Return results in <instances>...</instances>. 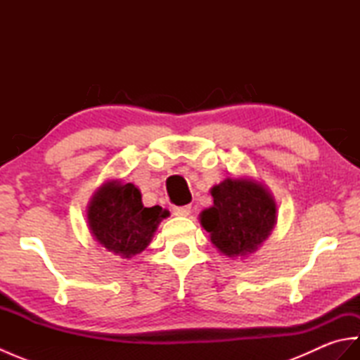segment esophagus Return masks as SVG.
<instances>
[{"instance_id": "34e87169", "label": "esophagus", "mask_w": 360, "mask_h": 360, "mask_svg": "<svg viewBox=\"0 0 360 360\" xmlns=\"http://www.w3.org/2000/svg\"><path fill=\"white\" fill-rule=\"evenodd\" d=\"M190 209H192V207H190L188 204L187 205H173L172 213L176 217H187L190 213Z\"/></svg>"}]
</instances>
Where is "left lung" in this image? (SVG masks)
<instances>
[{"mask_svg":"<svg viewBox=\"0 0 360 360\" xmlns=\"http://www.w3.org/2000/svg\"><path fill=\"white\" fill-rule=\"evenodd\" d=\"M213 205L202 210L201 224L227 257H248L262 246L277 223V204L264 186L227 178L212 188Z\"/></svg>","mask_w":360,"mask_h":360,"instance_id":"8db88e82","label":"left lung"}]
</instances>
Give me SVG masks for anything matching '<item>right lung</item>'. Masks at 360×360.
Returning <instances> with one entry per match:
<instances>
[{
  "mask_svg": "<svg viewBox=\"0 0 360 360\" xmlns=\"http://www.w3.org/2000/svg\"><path fill=\"white\" fill-rule=\"evenodd\" d=\"M165 217L168 212L159 205L143 207L139 188L131 182H105L88 205L91 233L108 252L124 258L141 254Z\"/></svg>",
  "mask_w": 360,
  "mask_h": 360,
  "instance_id": "1",
  "label": "right lung"
}]
</instances>
